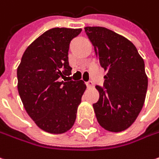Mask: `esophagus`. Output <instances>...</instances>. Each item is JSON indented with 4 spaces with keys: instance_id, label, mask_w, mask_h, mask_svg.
<instances>
[{
    "instance_id": "esophagus-1",
    "label": "esophagus",
    "mask_w": 159,
    "mask_h": 159,
    "mask_svg": "<svg viewBox=\"0 0 159 159\" xmlns=\"http://www.w3.org/2000/svg\"><path fill=\"white\" fill-rule=\"evenodd\" d=\"M86 86H87V88H93V82H87Z\"/></svg>"
}]
</instances>
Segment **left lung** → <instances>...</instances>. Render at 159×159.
<instances>
[{
    "mask_svg": "<svg viewBox=\"0 0 159 159\" xmlns=\"http://www.w3.org/2000/svg\"><path fill=\"white\" fill-rule=\"evenodd\" d=\"M100 66L107 72L93 109L98 123L112 133L129 128L142 110L148 89L144 60L134 43L102 26H86Z\"/></svg>",
    "mask_w": 159,
    "mask_h": 159,
    "instance_id": "left-lung-1",
    "label": "left lung"
}]
</instances>
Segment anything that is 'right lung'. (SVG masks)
Listing matches in <instances>:
<instances>
[{
    "label": "right lung",
    "instance_id": "1",
    "mask_svg": "<svg viewBox=\"0 0 159 159\" xmlns=\"http://www.w3.org/2000/svg\"><path fill=\"white\" fill-rule=\"evenodd\" d=\"M82 31L55 27L44 32L25 51L17 66V90L25 109L40 129L60 134L70 130L86 85L60 81L71 74L69 44Z\"/></svg>",
    "mask_w": 159,
    "mask_h": 159
}]
</instances>
